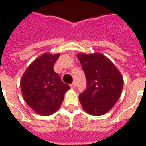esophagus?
<instances>
[{
    "label": "esophagus",
    "mask_w": 146,
    "mask_h": 146,
    "mask_svg": "<svg viewBox=\"0 0 146 146\" xmlns=\"http://www.w3.org/2000/svg\"><path fill=\"white\" fill-rule=\"evenodd\" d=\"M70 87H71V88H72V89L76 88V84H75V82L72 83V84H70Z\"/></svg>",
    "instance_id": "1"
}]
</instances>
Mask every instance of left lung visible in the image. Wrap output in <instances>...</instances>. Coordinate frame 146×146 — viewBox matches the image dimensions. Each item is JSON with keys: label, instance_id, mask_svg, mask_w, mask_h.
<instances>
[{"label": "left lung", "instance_id": "obj_1", "mask_svg": "<svg viewBox=\"0 0 146 146\" xmlns=\"http://www.w3.org/2000/svg\"><path fill=\"white\" fill-rule=\"evenodd\" d=\"M87 87L79 95L83 109L93 116L110 111L120 97L123 80L114 64L101 54L78 55Z\"/></svg>", "mask_w": 146, "mask_h": 146}]
</instances>
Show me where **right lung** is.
Returning a JSON list of instances; mask_svg holds the SVG:
<instances>
[{"instance_id": "obj_1", "label": "right lung", "mask_w": 146, "mask_h": 146, "mask_svg": "<svg viewBox=\"0 0 146 146\" xmlns=\"http://www.w3.org/2000/svg\"><path fill=\"white\" fill-rule=\"evenodd\" d=\"M58 57L59 54H43L30 64L21 80L25 102L43 116L54 113L63 101L65 93L70 88L54 71Z\"/></svg>"}]
</instances>
